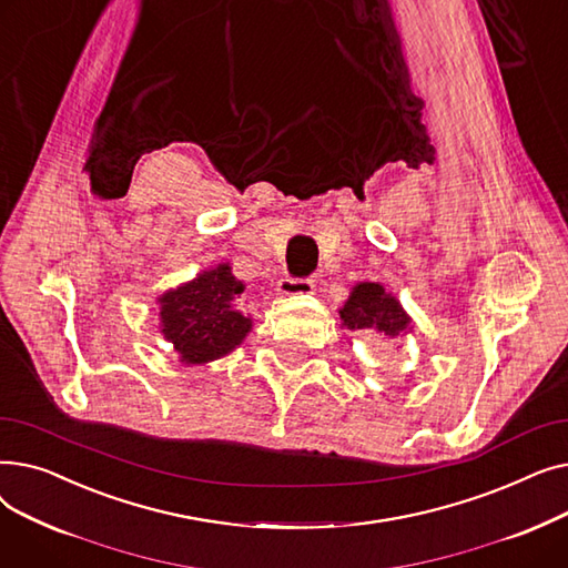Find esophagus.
<instances>
[{"instance_id": "1", "label": "esophagus", "mask_w": 568, "mask_h": 568, "mask_svg": "<svg viewBox=\"0 0 568 568\" xmlns=\"http://www.w3.org/2000/svg\"><path fill=\"white\" fill-rule=\"evenodd\" d=\"M315 287L313 278H281L278 281V294L292 296V294H311Z\"/></svg>"}]
</instances>
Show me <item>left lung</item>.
<instances>
[{"label": "left lung", "instance_id": "left-lung-1", "mask_svg": "<svg viewBox=\"0 0 568 568\" xmlns=\"http://www.w3.org/2000/svg\"><path fill=\"white\" fill-rule=\"evenodd\" d=\"M338 313L343 326L352 332L373 329L389 338H396L405 336L412 329V320L403 311L400 302L379 283H356L349 292V300Z\"/></svg>", "mask_w": 568, "mask_h": 568}]
</instances>
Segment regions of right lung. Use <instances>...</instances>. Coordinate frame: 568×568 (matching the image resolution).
Instances as JSON below:
<instances>
[{
    "label": "right lung",
    "mask_w": 568,
    "mask_h": 568,
    "mask_svg": "<svg viewBox=\"0 0 568 568\" xmlns=\"http://www.w3.org/2000/svg\"><path fill=\"white\" fill-rule=\"evenodd\" d=\"M242 292L244 283L232 276L230 264H219L161 294V334L172 343L179 362L209 364L242 345L253 329L251 317L234 308Z\"/></svg>",
    "instance_id": "right-lung-1"
}]
</instances>
